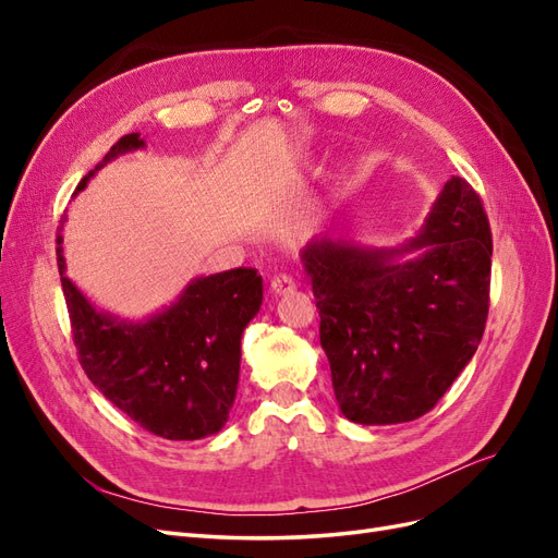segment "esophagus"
I'll return each instance as SVG.
<instances>
[{"label": "esophagus", "mask_w": 558, "mask_h": 558, "mask_svg": "<svg viewBox=\"0 0 558 558\" xmlns=\"http://www.w3.org/2000/svg\"><path fill=\"white\" fill-rule=\"evenodd\" d=\"M269 289H272V293H277V295L291 293L295 289V279L291 275H277V277H272V281H269Z\"/></svg>", "instance_id": "34e87169"}]
</instances>
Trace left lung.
Here are the masks:
<instances>
[{"label": "left lung", "mask_w": 558, "mask_h": 558, "mask_svg": "<svg viewBox=\"0 0 558 558\" xmlns=\"http://www.w3.org/2000/svg\"><path fill=\"white\" fill-rule=\"evenodd\" d=\"M412 247L425 253L392 263ZM492 256L484 205L461 177L445 183L426 228L404 248L330 240L305 248L320 347L349 421L404 424L435 408L484 335Z\"/></svg>", "instance_id": "8db88e82"}]
</instances>
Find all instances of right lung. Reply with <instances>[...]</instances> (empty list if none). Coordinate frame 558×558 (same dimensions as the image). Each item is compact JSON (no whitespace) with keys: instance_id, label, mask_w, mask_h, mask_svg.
<instances>
[{"instance_id":"add662e5","label":"right lung","mask_w":558,"mask_h":558,"mask_svg":"<svg viewBox=\"0 0 558 558\" xmlns=\"http://www.w3.org/2000/svg\"><path fill=\"white\" fill-rule=\"evenodd\" d=\"M142 146L140 134L118 140L76 193L99 167ZM58 269L78 363L107 400L165 440H199L226 426L238 396L242 332L263 302L258 269L234 267L195 279L146 324H118L99 314L64 277L62 246Z\"/></svg>"}]
</instances>
